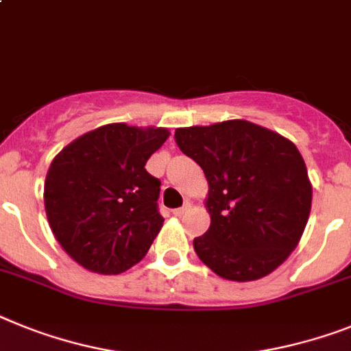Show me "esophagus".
<instances>
[{
	"label": "esophagus",
	"instance_id": "1",
	"mask_svg": "<svg viewBox=\"0 0 351 351\" xmlns=\"http://www.w3.org/2000/svg\"><path fill=\"white\" fill-rule=\"evenodd\" d=\"M191 210V203H185L184 207H180V208H175V210H173V214H175V216H184L185 212H189Z\"/></svg>",
	"mask_w": 351,
	"mask_h": 351
}]
</instances>
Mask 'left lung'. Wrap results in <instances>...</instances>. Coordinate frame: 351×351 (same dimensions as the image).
<instances>
[{"mask_svg":"<svg viewBox=\"0 0 351 351\" xmlns=\"http://www.w3.org/2000/svg\"><path fill=\"white\" fill-rule=\"evenodd\" d=\"M182 153L205 173L208 230L194 252L225 280L252 282L284 264L307 226L312 184L298 148L244 119L176 128Z\"/></svg>","mask_w":351,"mask_h":351,"instance_id":"left-lung-1","label":"left lung"}]
</instances>
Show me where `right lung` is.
I'll return each mask as SVG.
<instances>
[{
  "mask_svg": "<svg viewBox=\"0 0 351 351\" xmlns=\"http://www.w3.org/2000/svg\"><path fill=\"white\" fill-rule=\"evenodd\" d=\"M167 137V128L110 123L53 158L44 208L55 239L82 267L119 275L148 253L164 219L160 180L144 166Z\"/></svg>",
  "mask_w": 351,
  "mask_h": 351,
  "instance_id": "1",
  "label": "right lung"
}]
</instances>
